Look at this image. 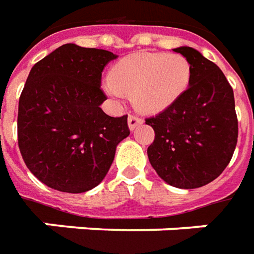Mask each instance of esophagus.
Returning a JSON list of instances; mask_svg holds the SVG:
<instances>
[{
	"label": "esophagus",
	"mask_w": 254,
	"mask_h": 254,
	"mask_svg": "<svg viewBox=\"0 0 254 254\" xmlns=\"http://www.w3.org/2000/svg\"><path fill=\"white\" fill-rule=\"evenodd\" d=\"M141 124H143V120L140 117H137V115H129V118H127V127H129L130 130H134Z\"/></svg>",
	"instance_id": "1"
}]
</instances>
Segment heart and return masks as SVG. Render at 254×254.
Listing matches in <instances>:
<instances>
[{
    "label": "heart",
    "mask_w": 254,
    "mask_h": 254,
    "mask_svg": "<svg viewBox=\"0 0 254 254\" xmlns=\"http://www.w3.org/2000/svg\"><path fill=\"white\" fill-rule=\"evenodd\" d=\"M192 78V67L180 53H134L111 68L104 90L121 99L132 95L134 107L143 113L168 109L186 90Z\"/></svg>",
    "instance_id": "obj_1"
}]
</instances>
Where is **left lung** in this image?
Wrapping results in <instances>:
<instances>
[{"instance_id": "8db88e82", "label": "left lung", "mask_w": 254, "mask_h": 254, "mask_svg": "<svg viewBox=\"0 0 254 254\" xmlns=\"http://www.w3.org/2000/svg\"><path fill=\"white\" fill-rule=\"evenodd\" d=\"M173 51L191 63V84L172 106L145 120L155 132L147 155L164 182L198 189L219 177L231 161L238 140L234 92L223 71L196 49Z\"/></svg>"}]
</instances>
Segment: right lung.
Segmentation results:
<instances>
[{
	"instance_id": "1",
	"label": "right lung",
	"mask_w": 254,
	"mask_h": 254,
	"mask_svg": "<svg viewBox=\"0 0 254 254\" xmlns=\"http://www.w3.org/2000/svg\"><path fill=\"white\" fill-rule=\"evenodd\" d=\"M117 55L65 44L35 63L19 99L17 141L28 170L48 187L85 192L106 177L129 136L127 115L102 109V72Z\"/></svg>"
}]
</instances>
